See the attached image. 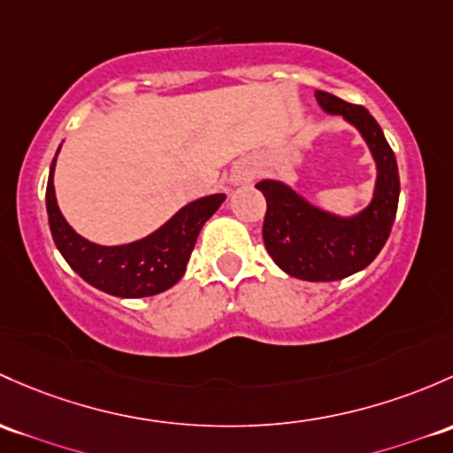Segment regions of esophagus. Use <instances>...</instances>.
Returning a JSON list of instances; mask_svg holds the SVG:
<instances>
[{
  "label": "esophagus",
  "instance_id": "obj_1",
  "mask_svg": "<svg viewBox=\"0 0 453 453\" xmlns=\"http://www.w3.org/2000/svg\"><path fill=\"white\" fill-rule=\"evenodd\" d=\"M251 178V169L247 165H234L232 166V175H230V184H234V187H241V184L250 182Z\"/></svg>",
  "mask_w": 453,
  "mask_h": 453
}]
</instances>
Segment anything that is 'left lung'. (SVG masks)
Segmentation results:
<instances>
[{"instance_id": "left-lung-1", "label": "left lung", "mask_w": 453, "mask_h": 453, "mask_svg": "<svg viewBox=\"0 0 453 453\" xmlns=\"http://www.w3.org/2000/svg\"><path fill=\"white\" fill-rule=\"evenodd\" d=\"M323 112L345 119L360 132L375 163L371 202L351 217L314 206L282 180H260L266 214L263 241L273 263L297 280L334 282L373 263L387 242L399 202V173L393 150L371 112L326 90H314Z\"/></svg>"}]
</instances>
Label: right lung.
<instances>
[{
    "label": "right lung",
    "instance_id": "obj_1",
    "mask_svg": "<svg viewBox=\"0 0 453 453\" xmlns=\"http://www.w3.org/2000/svg\"><path fill=\"white\" fill-rule=\"evenodd\" d=\"M54 169L56 158L51 160L45 193L47 217H50V230L56 247L84 282L114 297H151L180 282L187 271L190 251L197 242L199 230L226 199L223 193L193 199L158 230L139 241L123 242V245H99L84 239L66 223L56 199Z\"/></svg>",
    "mask_w": 453,
    "mask_h": 453
}]
</instances>
